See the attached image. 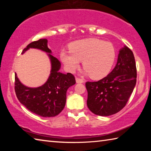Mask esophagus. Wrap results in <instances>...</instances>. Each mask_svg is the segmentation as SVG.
<instances>
[{"label":"esophagus","instance_id":"esophagus-1","mask_svg":"<svg viewBox=\"0 0 151 151\" xmlns=\"http://www.w3.org/2000/svg\"><path fill=\"white\" fill-rule=\"evenodd\" d=\"M76 82L77 83H84V81H83V79H81L80 78L76 77Z\"/></svg>","mask_w":151,"mask_h":151}]
</instances>
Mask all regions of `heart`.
Segmentation results:
<instances>
[{
  "instance_id": "b5f03b06",
  "label": "heart",
  "mask_w": 151,
  "mask_h": 151,
  "mask_svg": "<svg viewBox=\"0 0 151 151\" xmlns=\"http://www.w3.org/2000/svg\"><path fill=\"white\" fill-rule=\"evenodd\" d=\"M70 50L60 52V59L66 69L74 73L83 60L85 73L93 78H101L107 75L115 59L113 46L100 39L76 41L70 45Z\"/></svg>"
}]
</instances>
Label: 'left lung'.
Returning a JSON list of instances; mask_svg holds the SVG:
<instances>
[{"instance_id": "left-lung-1", "label": "left lung", "mask_w": 151, "mask_h": 151, "mask_svg": "<svg viewBox=\"0 0 151 151\" xmlns=\"http://www.w3.org/2000/svg\"><path fill=\"white\" fill-rule=\"evenodd\" d=\"M137 83V68L132 50L124 46L119 50L116 65L106 77L86 82L87 106L96 115L106 116L124 108Z\"/></svg>"}]
</instances>
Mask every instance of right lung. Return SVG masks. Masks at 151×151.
Returning <instances> with one entry per match:
<instances>
[{"instance_id":"add662e5","label":"right lung","mask_w":151,"mask_h":151,"mask_svg":"<svg viewBox=\"0 0 151 151\" xmlns=\"http://www.w3.org/2000/svg\"><path fill=\"white\" fill-rule=\"evenodd\" d=\"M47 42V39H39L28 45L22 52L24 54L31 48L48 53L51 70L47 82L39 87H28L21 83L15 73L14 89L20 103L29 111L42 117H52L58 115L63 110L66 104V91L75 85L76 81L71 73L60 72V61L50 55L52 51L48 48Z\"/></svg>"}]
</instances>
